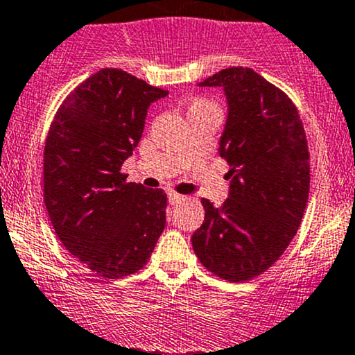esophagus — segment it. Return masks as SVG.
<instances>
[{"label":"esophagus","mask_w":355,"mask_h":355,"mask_svg":"<svg viewBox=\"0 0 355 355\" xmlns=\"http://www.w3.org/2000/svg\"><path fill=\"white\" fill-rule=\"evenodd\" d=\"M186 200V196H182V194H179V193H169V203L173 205H179V203H182V201Z\"/></svg>","instance_id":"34e87169"}]
</instances>
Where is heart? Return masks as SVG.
<instances>
[{
    "label": "heart",
    "instance_id": "obj_1",
    "mask_svg": "<svg viewBox=\"0 0 355 355\" xmlns=\"http://www.w3.org/2000/svg\"><path fill=\"white\" fill-rule=\"evenodd\" d=\"M205 106H215L213 103L209 101H205V100H194L191 103V106H189V110H194V108H205Z\"/></svg>",
    "mask_w": 355,
    "mask_h": 355
}]
</instances>
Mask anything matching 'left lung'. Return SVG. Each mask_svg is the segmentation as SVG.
Here are the masks:
<instances>
[{
  "label": "left lung",
  "mask_w": 355,
  "mask_h": 355,
  "mask_svg": "<svg viewBox=\"0 0 355 355\" xmlns=\"http://www.w3.org/2000/svg\"><path fill=\"white\" fill-rule=\"evenodd\" d=\"M201 86H222L228 118L220 155L232 178L218 208L201 200L205 222L193 234L209 272L243 283L266 272L298 232L310 193V152L291 98L250 67H228Z\"/></svg>",
  "instance_id": "left-lung-1"
}]
</instances>
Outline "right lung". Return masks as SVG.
I'll list each match as a JSON object with an SVG mask.
<instances>
[{
    "instance_id": "obj_1",
    "label": "right lung",
    "mask_w": 355,
    "mask_h": 355,
    "mask_svg": "<svg viewBox=\"0 0 355 355\" xmlns=\"http://www.w3.org/2000/svg\"><path fill=\"white\" fill-rule=\"evenodd\" d=\"M169 91L121 69H100L71 91L44 147V200L57 237L94 276L140 270L166 227L167 194L127 181L121 166L147 108Z\"/></svg>"
}]
</instances>
